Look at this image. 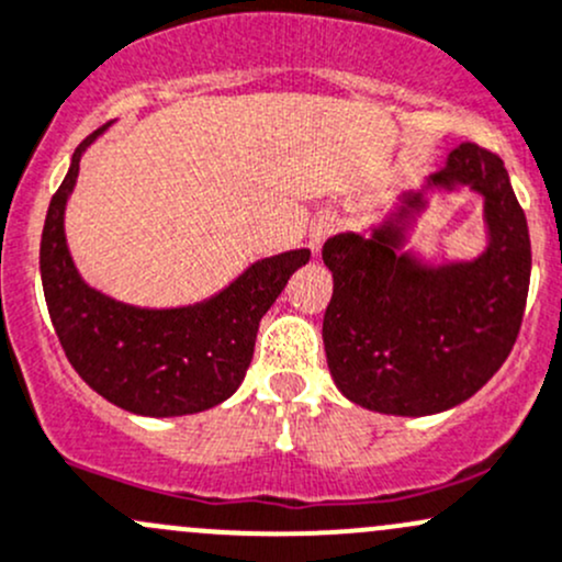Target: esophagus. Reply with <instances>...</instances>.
<instances>
[{"instance_id": "1", "label": "esophagus", "mask_w": 562, "mask_h": 562, "mask_svg": "<svg viewBox=\"0 0 562 562\" xmlns=\"http://www.w3.org/2000/svg\"><path fill=\"white\" fill-rule=\"evenodd\" d=\"M334 232H336V217L334 215H321V217H317V221L312 223V228H310L312 250H315V252L321 250L323 241H326Z\"/></svg>"}]
</instances>
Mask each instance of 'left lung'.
<instances>
[{
    "label": "left lung",
    "instance_id": "1",
    "mask_svg": "<svg viewBox=\"0 0 562 562\" xmlns=\"http://www.w3.org/2000/svg\"><path fill=\"white\" fill-rule=\"evenodd\" d=\"M463 184L483 196L488 247L447 265L406 251L424 193ZM323 263L334 274L323 341L341 395L382 415H436L471 398L515 347L530 285L528 221L504 161L463 142L371 234L330 236Z\"/></svg>",
    "mask_w": 562,
    "mask_h": 562
}]
</instances>
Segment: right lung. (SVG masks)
<instances>
[{
  "label": "right lung",
  "mask_w": 562,
  "mask_h": 562,
  "mask_svg": "<svg viewBox=\"0 0 562 562\" xmlns=\"http://www.w3.org/2000/svg\"><path fill=\"white\" fill-rule=\"evenodd\" d=\"M47 206L40 271L53 328L69 363L102 398L145 417H180L212 409L245 380L258 323L285 291L310 250L261 258L212 299L172 310H145L97 291L80 277L64 234V210L78 182L86 147Z\"/></svg>",
  "instance_id": "add662e5"
}]
</instances>
